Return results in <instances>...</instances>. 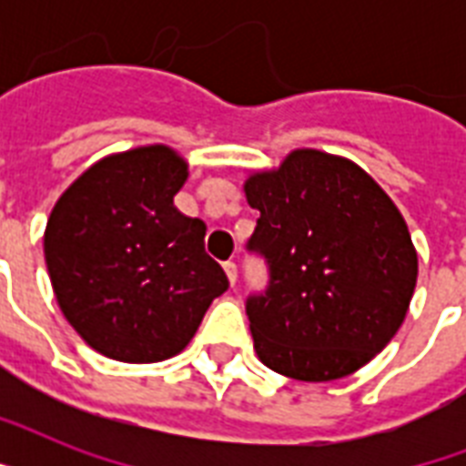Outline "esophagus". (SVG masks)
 Returning <instances> with one entry per match:
<instances>
[{
    "mask_svg": "<svg viewBox=\"0 0 466 466\" xmlns=\"http://www.w3.org/2000/svg\"><path fill=\"white\" fill-rule=\"evenodd\" d=\"M225 273L229 278V285H237V263L227 261L225 263Z\"/></svg>",
    "mask_w": 466,
    "mask_h": 466,
    "instance_id": "esophagus-1",
    "label": "esophagus"
}]
</instances>
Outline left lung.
<instances>
[{"label":"left lung","mask_w":466,"mask_h":466,"mask_svg":"<svg viewBox=\"0 0 466 466\" xmlns=\"http://www.w3.org/2000/svg\"><path fill=\"white\" fill-rule=\"evenodd\" d=\"M261 212L247 248L268 285L247 298L263 365L329 382L370 362L399 331L419 258L397 205L353 161L298 149L244 186Z\"/></svg>","instance_id":"1"}]
</instances>
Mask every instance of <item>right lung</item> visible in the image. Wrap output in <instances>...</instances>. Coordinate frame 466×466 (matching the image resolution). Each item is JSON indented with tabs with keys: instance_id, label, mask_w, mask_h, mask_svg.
Instances as JSON below:
<instances>
[{
	"instance_id": "right-lung-1",
	"label": "right lung",
	"mask_w": 466,
	"mask_h": 466,
	"mask_svg": "<svg viewBox=\"0 0 466 466\" xmlns=\"http://www.w3.org/2000/svg\"><path fill=\"white\" fill-rule=\"evenodd\" d=\"M188 167L164 145L106 157L50 212L46 263L55 298L94 350L123 362L181 353L229 288L205 254V222L174 208Z\"/></svg>"
}]
</instances>
